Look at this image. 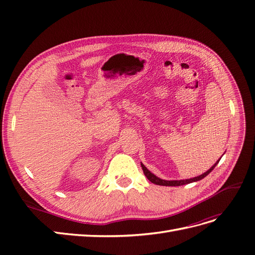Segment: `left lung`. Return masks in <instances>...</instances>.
<instances>
[{"mask_svg": "<svg viewBox=\"0 0 255 255\" xmlns=\"http://www.w3.org/2000/svg\"><path fill=\"white\" fill-rule=\"evenodd\" d=\"M220 160V159H219ZM219 160L216 163L210 170H207L206 172H204L203 174L199 175V176H196V177H192V179H188V180H181V181H166V180H161L159 179V177H157L156 175H154L153 173H151L148 169H146L142 164H141V168L143 170V173L144 175L146 176V179H148L150 182H152L153 184H156V185H161V186H181V185H185V184H189V183H192V182H197V181H200L202 180L203 177H205L208 173L212 172L213 169L216 167V165H217L219 163Z\"/></svg>", "mask_w": 255, "mask_h": 255, "instance_id": "left-lung-1", "label": "left lung"}]
</instances>
